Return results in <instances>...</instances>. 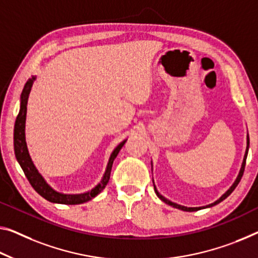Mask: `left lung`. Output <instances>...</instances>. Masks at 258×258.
I'll use <instances>...</instances> for the list:
<instances>
[{
	"instance_id": "left-lung-1",
	"label": "left lung",
	"mask_w": 258,
	"mask_h": 258,
	"mask_svg": "<svg viewBox=\"0 0 258 258\" xmlns=\"http://www.w3.org/2000/svg\"><path fill=\"white\" fill-rule=\"evenodd\" d=\"M248 150H249V136H248V135H247V149H245V153H244V157H243L242 165H241L240 172H239V174H237V176H236V179H235V181H234V183H233V184L231 185V187H229V189L227 190V191H226V192L224 194L223 196H221V197L219 198V200H217L216 202H213V203H211V204H209V205H205V207H198V208H188V207H184V205L176 204V203H174V202H172V201L167 200V198L162 196L161 194H159V191H158L157 188H156V185H154V181H153V185H154V191H156L157 196L159 197L162 202H165L166 204H168V205H170V207H173V208H176V209H179V210H182V211L192 212V211H198V210H202V209H207V208H212V207H215V205L219 204L220 202H223V201L225 200V198H227L229 195H231V194H232L233 191H234V189L236 188V185L239 184V182H240V180H241V177H242V175H243V172H244V166H245V160H247V156H248ZM151 165H152V161H151Z\"/></svg>"
}]
</instances>
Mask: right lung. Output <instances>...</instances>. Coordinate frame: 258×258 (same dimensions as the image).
Returning <instances> with one entry per match:
<instances>
[{"instance_id":"obj_1","label":"right lung","mask_w":258,"mask_h":258,"mask_svg":"<svg viewBox=\"0 0 258 258\" xmlns=\"http://www.w3.org/2000/svg\"><path fill=\"white\" fill-rule=\"evenodd\" d=\"M35 79H37V76H32L31 78H29V81H27L25 83V85H24V89L21 94V106H19V113L17 115V118H16L15 129H14V149H15L16 159H17L18 164L21 165L22 169L24 170V174H25V176L27 177V180H29L31 185H32L35 191L45 198V200L51 202V203L67 204V205H76V204L85 203V202H89L97 195H99V194L105 189V187L109 181L113 161L116 158L118 152H120L122 146L124 145L126 140L122 141L120 144L113 150V152L109 157L108 164H107L104 176H102L101 181L99 182L96 187L83 194H63V192L56 191V190L51 188L50 185L47 183V181L43 179L41 174L39 173V170L34 166L32 159H31V156L26 145L25 122H26L27 100H29L31 89H32Z\"/></svg>"}]
</instances>
